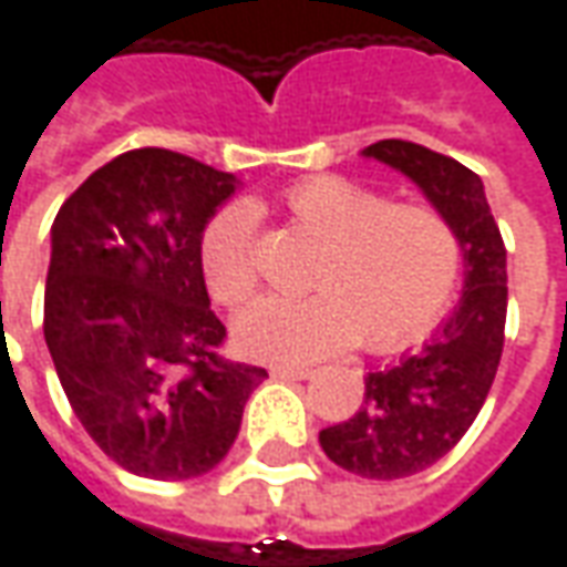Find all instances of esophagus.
Wrapping results in <instances>:
<instances>
[{"label":"esophagus","mask_w":567,"mask_h":567,"mask_svg":"<svg viewBox=\"0 0 567 567\" xmlns=\"http://www.w3.org/2000/svg\"><path fill=\"white\" fill-rule=\"evenodd\" d=\"M272 375L276 379H288V381H300V379H313L316 369H310V365H272Z\"/></svg>","instance_id":"1"}]
</instances>
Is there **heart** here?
Instances as JSON below:
<instances>
[{
    "instance_id": "b5f03b06",
    "label": "heart",
    "mask_w": 567,
    "mask_h": 567,
    "mask_svg": "<svg viewBox=\"0 0 567 567\" xmlns=\"http://www.w3.org/2000/svg\"><path fill=\"white\" fill-rule=\"evenodd\" d=\"M285 217L319 241L303 298H267L238 316L241 348L279 363L316 360L360 341L396 350L429 334L462 279V241L444 210L394 202L350 176H307L282 195ZM202 269L223 307L260 288L254 223L226 207L202 235Z\"/></svg>"
}]
</instances>
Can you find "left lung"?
<instances>
[{"instance_id":"left-lung-1","label":"left lung","mask_w":567,"mask_h":567,"mask_svg":"<svg viewBox=\"0 0 567 567\" xmlns=\"http://www.w3.org/2000/svg\"><path fill=\"white\" fill-rule=\"evenodd\" d=\"M363 154L406 173L456 226L465 260L460 307L422 353L365 375V400L348 422L319 431L326 456L372 481L425 472L472 429L496 379L506 341V245L481 176L403 138H381Z\"/></svg>"}]
</instances>
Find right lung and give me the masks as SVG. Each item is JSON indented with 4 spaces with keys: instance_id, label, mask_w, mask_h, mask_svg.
<instances>
[{
    "instance_id": "add662e5",
    "label": "right lung",
    "mask_w": 567,
    "mask_h": 567,
    "mask_svg": "<svg viewBox=\"0 0 567 567\" xmlns=\"http://www.w3.org/2000/svg\"><path fill=\"white\" fill-rule=\"evenodd\" d=\"M233 173L167 148L99 167L52 223L42 332L71 410L126 472L186 481L235 444L267 369L226 360L202 269Z\"/></svg>"
}]
</instances>
